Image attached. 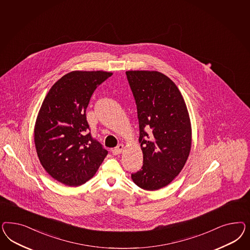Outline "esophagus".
Masks as SVG:
<instances>
[{
  "label": "esophagus",
  "instance_id": "1",
  "mask_svg": "<svg viewBox=\"0 0 250 250\" xmlns=\"http://www.w3.org/2000/svg\"><path fill=\"white\" fill-rule=\"evenodd\" d=\"M123 150H124V145H118L115 148H114L113 150H112V152H113V154L114 155H119V154H121L122 152H123Z\"/></svg>",
  "mask_w": 250,
  "mask_h": 250
}]
</instances>
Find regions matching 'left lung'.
<instances>
[{
  "mask_svg": "<svg viewBox=\"0 0 250 250\" xmlns=\"http://www.w3.org/2000/svg\"><path fill=\"white\" fill-rule=\"evenodd\" d=\"M137 107L143 167L131 175L139 188L157 190L180 174L191 147V124L176 84L156 70H127Z\"/></svg>",
  "mask_w": 250,
  "mask_h": 250,
  "instance_id": "left-lung-1",
  "label": "left lung"
}]
</instances>
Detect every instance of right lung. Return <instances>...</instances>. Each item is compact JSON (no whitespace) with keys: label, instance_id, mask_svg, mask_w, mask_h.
Segmentation results:
<instances>
[{"label":"right lung","instance_id":"1","mask_svg":"<svg viewBox=\"0 0 250 250\" xmlns=\"http://www.w3.org/2000/svg\"><path fill=\"white\" fill-rule=\"evenodd\" d=\"M113 75L74 70L61 77L45 95L34 128L38 159L54 180L70 187L96 173L108 151L88 133L86 109L97 86Z\"/></svg>","mask_w":250,"mask_h":250}]
</instances>
